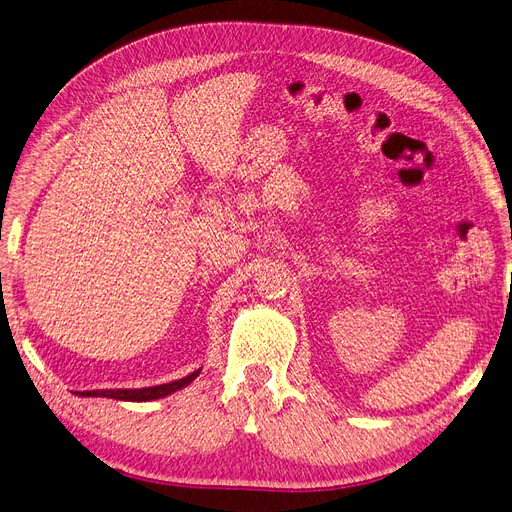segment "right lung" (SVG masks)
Wrapping results in <instances>:
<instances>
[{"mask_svg": "<svg viewBox=\"0 0 512 512\" xmlns=\"http://www.w3.org/2000/svg\"><path fill=\"white\" fill-rule=\"evenodd\" d=\"M202 369L193 371L191 375L170 381V383H162V385H152V387H139V389H91V392H79V396L83 398H112V400H123V402H152L158 398H166L170 394L179 392V389L187 387L193 379L200 375Z\"/></svg>", "mask_w": 512, "mask_h": 512, "instance_id": "obj_1", "label": "right lung"}]
</instances>
